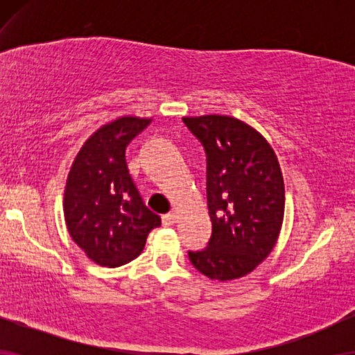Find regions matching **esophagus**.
Here are the masks:
<instances>
[{
	"mask_svg": "<svg viewBox=\"0 0 355 355\" xmlns=\"http://www.w3.org/2000/svg\"><path fill=\"white\" fill-rule=\"evenodd\" d=\"M163 226H173L174 223L178 221V216L174 213H168V215H163Z\"/></svg>",
	"mask_w": 355,
	"mask_h": 355,
	"instance_id": "esophagus-1",
	"label": "esophagus"
}]
</instances>
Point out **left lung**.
Instances as JSON below:
<instances>
[{"mask_svg": "<svg viewBox=\"0 0 355 355\" xmlns=\"http://www.w3.org/2000/svg\"><path fill=\"white\" fill-rule=\"evenodd\" d=\"M207 155V203L211 236L189 250L202 275L227 281L250 273L279 236L284 182L278 158L250 125L230 116L184 118Z\"/></svg>", "mask_w": 355, "mask_h": 355, "instance_id": "1", "label": "left lung"}]
</instances>
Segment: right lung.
Wrapping results in <instances>:
<instances>
[{
  "label": "right lung",
  "instance_id": "1",
  "mask_svg": "<svg viewBox=\"0 0 355 355\" xmlns=\"http://www.w3.org/2000/svg\"><path fill=\"white\" fill-rule=\"evenodd\" d=\"M152 119L134 116L105 124L74 159L64 192L72 241L101 266L129 263L144 250L162 218L145 207L130 178L125 148Z\"/></svg>",
  "mask_w": 355,
  "mask_h": 355
}]
</instances>
